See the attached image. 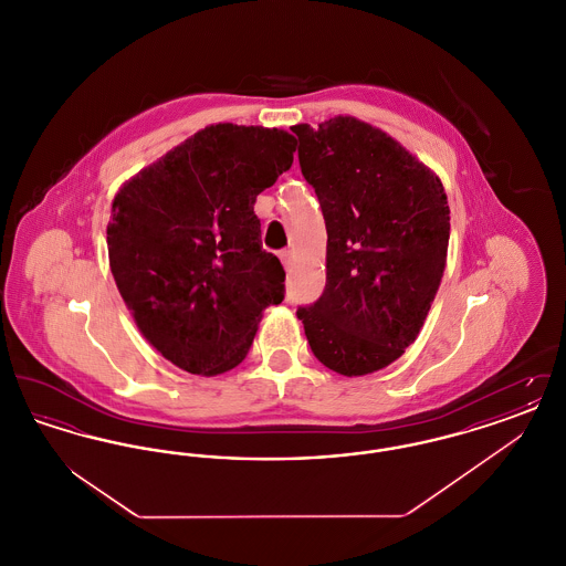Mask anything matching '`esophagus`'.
<instances>
[{"instance_id": "1", "label": "esophagus", "mask_w": 566, "mask_h": 566, "mask_svg": "<svg viewBox=\"0 0 566 566\" xmlns=\"http://www.w3.org/2000/svg\"><path fill=\"white\" fill-rule=\"evenodd\" d=\"M280 261H282V265H284L286 270H291V265H293V261H295V252H293V250H282V252H280Z\"/></svg>"}]
</instances>
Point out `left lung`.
Returning a JSON list of instances; mask_svg holds the SVG:
<instances>
[{
    "label": "left lung",
    "mask_w": 566,
    "mask_h": 566,
    "mask_svg": "<svg viewBox=\"0 0 566 566\" xmlns=\"http://www.w3.org/2000/svg\"><path fill=\"white\" fill-rule=\"evenodd\" d=\"M291 129L326 224V286L296 316L324 367L367 376L427 321L448 259V197L439 176L369 123L335 116Z\"/></svg>",
    "instance_id": "1"
}]
</instances>
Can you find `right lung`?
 Listing matches in <instances>:
<instances>
[{"label": "right lung", "instance_id": "1", "mask_svg": "<svg viewBox=\"0 0 566 566\" xmlns=\"http://www.w3.org/2000/svg\"><path fill=\"white\" fill-rule=\"evenodd\" d=\"M282 129L210 125L144 167L112 201L109 270L148 344L176 367H238L284 270L261 245L256 195L291 169Z\"/></svg>", "mask_w": 566, "mask_h": 566}]
</instances>
